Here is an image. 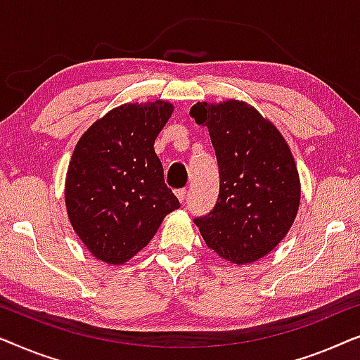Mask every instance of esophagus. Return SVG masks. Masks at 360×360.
Here are the masks:
<instances>
[{
    "mask_svg": "<svg viewBox=\"0 0 360 360\" xmlns=\"http://www.w3.org/2000/svg\"><path fill=\"white\" fill-rule=\"evenodd\" d=\"M186 194H187L186 189H178V191H176V195H178V199H179L181 202L186 200Z\"/></svg>",
    "mask_w": 360,
    "mask_h": 360,
    "instance_id": "34e87169",
    "label": "esophagus"
}]
</instances>
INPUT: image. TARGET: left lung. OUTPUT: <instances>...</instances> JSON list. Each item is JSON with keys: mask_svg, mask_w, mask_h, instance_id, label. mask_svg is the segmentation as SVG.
Wrapping results in <instances>:
<instances>
[{"mask_svg": "<svg viewBox=\"0 0 360 360\" xmlns=\"http://www.w3.org/2000/svg\"><path fill=\"white\" fill-rule=\"evenodd\" d=\"M191 115L209 129L220 192L214 209L194 219L207 246L235 264L261 259L297 217L300 179L281 131L243 101L197 103Z\"/></svg>", "mask_w": 360, "mask_h": 360, "instance_id": "8db88e82", "label": "left lung"}]
</instances>
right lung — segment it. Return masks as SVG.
<instances>
[{"mask_svg":"<svg viewBox=\"0 0 360 360\" xmlns=\"http://www.w3.org/2000/svg\"><path fill=\"white\" fill-rule=\"evenodd\" d=\"M173 109L165 101L119 105L75 146L65 182L68 219L91 255L108 264L143 250L181 207L153 148Z\"/></svg>","mask_w":360,"mask_h":360,"instance_id":"right-lung-1","label":"right lung"}]
</instances>
